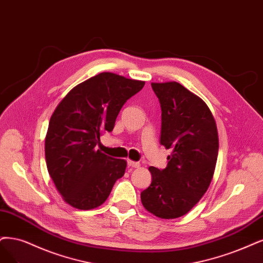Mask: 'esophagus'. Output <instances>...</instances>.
Listing matches in <instances>:
<instances>
[{"label": "esophagus", "mask_w": 263, "mask_h": 263, "mask_svg": "<svg viewBox=\"0 0 263 263\" xmlns=\"http://www.w3.org/2000/svg\"><path fill=\"white\" fill-rule=\"evenodd\" d=\"M128 166L131 168H139L140 167V163L137 161H132V160H128Z\"/></svg>", "instance_id": "34e87169"}]
</instances>
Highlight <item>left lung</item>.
Instances as JSON below:
<instances>
[{
    "label": "left lung",
    "instance_id": "1",
    "mask_svg": "<svg viewBox=\"0 0 263 263\" xmlns=\"http://www.w3.org/2000/svg\"><path fill=\"white\" fill-rule=\"evenodd\" d=\"M161 107L160 144L172 153L167 167H149L151 185L141 193L147 211L161 219L187 213L203 196L215 172L219 139L206 103L178 82L152 83Z\"/></svg>",
    "mask_w": 263,
    "mask_h": 263
}]
</instances>
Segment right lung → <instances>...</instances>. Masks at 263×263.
<instances>
[{
    "label": "right lung",
    "mask_w": 263,
    "mask_h": 263,
    "mask_svg": "<svg viewBox=\"0 0 263 263\" xmlns=\"http://www.w3.org/2000/svg\"><path fill=\"white\" fill-rule=\"evenodd\" d=\"M145 82L102 72L78 84L54 110L45 138L47 171L70 206L90 210L109 196L126 161L107 156L96 145L111 132L124 103Z\"/></svg>",
    "instance_id": "add662e5"
}]
</instances>
